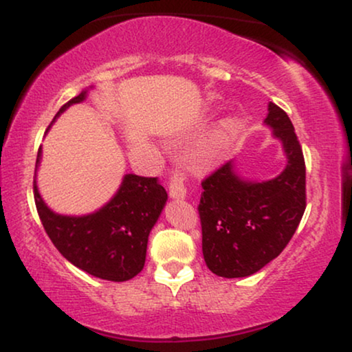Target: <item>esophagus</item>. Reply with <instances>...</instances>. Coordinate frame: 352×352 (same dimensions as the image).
Segmentation results:
<instances>
[{"label": "esophagus", "mask_w": 352, "mask_h": 352, "mask_svg": "<svg viewBox=\"0 0 352 352\" xmlns=\"http://www.w3.org/2000/svg\"><path fill=\"white\" fill-rule=\"evenodd\" d=\"M168 190H170V195L173 199L181 200L186 197L187 187H186V173L181 170H173L170 175V181H168Z\"/></svg>", "instance_id": "obj_1"}]
</instances>
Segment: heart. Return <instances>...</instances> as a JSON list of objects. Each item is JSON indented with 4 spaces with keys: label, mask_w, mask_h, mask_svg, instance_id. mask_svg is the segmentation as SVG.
<instances>
[{
    "label": "heart",
    "mask_w": 352,
    "mask_h": 352,
    "mask_svg": "<svg viewBox=\"0 0 352 352\" xmlns=\"http://www.w3.org/2000/svg\"><path fill=\"white\" fill-rule=\"evenodd\" d=\"M239 131L240 123L237 118H224L210 136L208 142H206V153L208 155H218L219 152H223L234 141V138L237 136Z\"/></svg>",
    "instance_id": "heart-1"
}]
</instances>
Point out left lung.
Here are the masks:
<instances>
[{
	"mask_svg": "<svg viewBox=\"0 0 352 352\" xmlns=\"http://www.w3.org/2000/svg\"><path fill=\"white\" fill-rule=\"evenodd\" d=\"M266 123L288 158L280 175L266 182H247L228 162L201 181L197 206L201 250L206 266L219 277L252 276L277 258L306 210V165L295 128L274 102H269Z\"/></svg>",
	"mask_w": 352,
	"mask_h": 352,
	"instance_id": "left-lung-1",
	"label": "left lung"
}]
</instances>
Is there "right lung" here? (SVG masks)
I'll list each match as a JSON object with an SVG mask.
<instances>
[{"label": "right lung", "mask_w": 352, "mask_h": 352, "mask_svg": "<svg viewBox=\"0 0 352 352\" xmlns=\"http://www.w3.org/2000/svg\"><path fill=\"white\" fill-rule=\"evenodd\" d=\"M86 91L60 107L81 102ZM56 115V117H57ZM41 148L38 151L36 166ZM36 211L47 237L62 256L81 271L112 282L138 276L146 263L148 234L166 204V190L157 177L126 175L117 195L93 214L72 218L52 213L33 179Z\"/></svg>", "instance_id": "right-lung-1"}]
</instances>
